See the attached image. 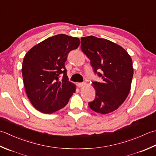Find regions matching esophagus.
I'll list each match as a JSON object with an SVG mask.
<instances>
[{
	"label": "esophagus",
	"instance_id": "obj_1",
	"mask_svg": "<svg viewBox=\"0 0 156 156\" xmlns=\"http://www.w3.org/2000/svg\"><path fill=\"white\" fill-rule=\"evenodd\" d=\"M77 86L79 88L83 87L84 86H85V83H77Z\"/></svg>",
	"mask_w": 156,
	"mask_h": 156
}]
</instances>
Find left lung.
Returning <instances> with one entry per match:
<instances>
[{
    "label": "left lung",
    "instance_id": "1",
    "mask_svg": "<svg viewBox=\"0 0 156 156\" xmlns=\"http://www.w3.org/2000/svg\"><path fill=\"white\" fill-rule=\"evenodd\" d=\"M81 49L103 80L92 82L96 97L88 106L101 114L116 110L130 90L133 67L129 54L120 45L93 36L81 38Z\"/></svg>",
    "mask_w": 156,
    "mask_h": 156
}]
</instances>
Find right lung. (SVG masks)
<instances>
[{
	"label": "right lung",
	"instance_id": "1",
	"mask_svg": "<svg viewBox=\"0 0 156 156\" xmlns=\"http://www.w3.org/2000/svg\"><path fill=\"white\" fill-rule=\"evenodd\" d=\"M80 43L78 38L61 34L27 52L21 69L23 84L30 103L39 112L51 114L59 110L75 93L76 85L68 80L65 62Z\"/></svg>",
	"mask_w": 156,
	"mask_h": 156
}]
</instances>
